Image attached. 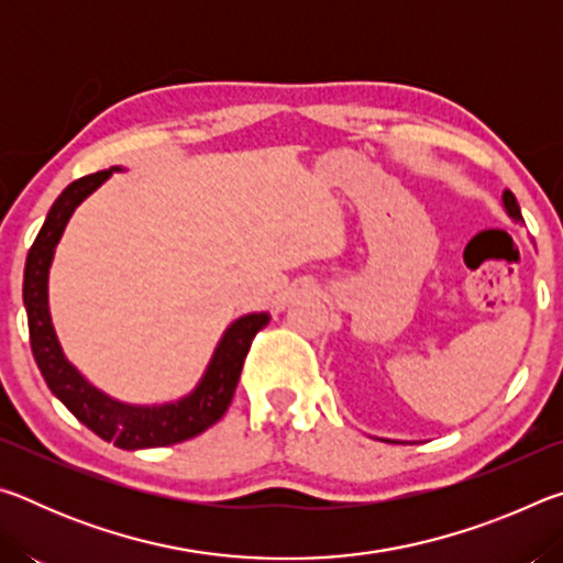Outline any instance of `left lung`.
<instances>
[{"label": "left lung", "mask_w": 563, "mask_h": 563, "mask_svg": "<svg viewBox=\"0 0 563 563\" xmlns=\"http://www.w3.org/2000/svg\"><path fill=\"white\" fill-rule=\"evenodd\" d=\"M501 203H504V211L509 213L511 221H519V223L523 221V218H521V208H519L517 198H514L511 190H504V194H501ZM385 442H387V440H385Z\"/></svg>", "instance_id": "8db88e82"}]
</instances>
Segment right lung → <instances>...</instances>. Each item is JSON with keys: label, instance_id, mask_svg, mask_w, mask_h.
<instances>
[{"label": "right lung", "instance_id": "add662e5", "mask_svg": "<svg viewBox=\"0 0 563 563\" xmlns=\"http://www.w3.org/2000/svg\"><path fill=\"white\" fill-rule=\"evenodd\" d=\"M113 170H97L84 176L62 190L46 213V221L30 247L24 265V308L30 322V342L42 369L44 383L62 399L64 407L87 424L101 440L113 442L121 450H148V446H168L186 442L190 437L206 432L225 415L233 393L241 379L243 360L251 350L253 338L268 325V312H247L233 320L218 340L213 357L208 362L203 377L194 393L166 405H129L113 399L99 387H93L69 360L56 338L49 312V268L54 251L59 245L64 228L76 208L107 180Z\"/></svg>", "mask_w": 563, "mask_h": 563}]
</instances>
